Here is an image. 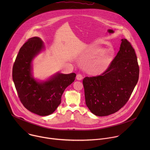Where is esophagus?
I'll list each match as a JSON object with an SVG mask.
<instances>
[{"mask_svg": "<svg viewBox=\"0 0 150 150\" xmlns=\"http://www.w3.org/2000/svg\"><path fill=\"white\" fill-rule=\"evenodd\" d=\"M82 78H83V76H82V74H77V75H76V79L77 80L79 81V80H81Z\"/></svg>", "mask_w": 150, "mask_h": 150, "instance_id": "esophagus-1", "label": "esophagus"}]
</instances>
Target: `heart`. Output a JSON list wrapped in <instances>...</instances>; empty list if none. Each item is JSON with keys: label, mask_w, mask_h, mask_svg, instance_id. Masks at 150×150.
<instances>
[{"label": "heart", "mask_w": 150, "mask_h": 150, "mask_svg": "<svg viewBox=\"0 0 150 150\" xmlns=\"http://www.w3.org/2000/svg\"><path fill=\"white\" fill-rule=\"evenodd\" d=\"M108 66V59L106 57H100L94 63L93 71L96 74L103 72Z\"/></svg>", "instance_id": "b5f03b06"}]
</instances>
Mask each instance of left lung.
I'll list each match as a JSON object with an SVG mask.
<instances>
[{
    "instance_id": "left-lung-1",
    "label": "left lung",
    "mask_w": 150,
    "mask_h": 150,
    "mask_svg": "<svg viewBox=\"0 0 150 150\" xmlns=\"http://www.w3.org/2000/svg\"><path fill=\"white\" fill-rule=\"evenodd\" d=\"M120 50L100 75L83 79L85 103L98 116L119 111L129 100L139 74L137 57L131 42L121 40Z\"/></svg>"
}]
</instances>
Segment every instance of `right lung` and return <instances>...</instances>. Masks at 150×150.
<instances>
[{"instance_id": "obj_1", "label": "right lung", "mask_w": 150, "mask_h": 150, "mask_svg": "<svg viewBox=\"0 0 150 150\" xmlns=\"http://www.w3.org/2000/svg\"><path fill=\"white\" fill-rule=\"evenodd\" d=\"M42 47L43 43L38 37L29 38L25 42L13 63L12 78L23 105L31 112L45 116L57 108L64 91L74 81L76 74H57L47 81H36L31 73V62Z\"/></svg>"}]
</instances>
